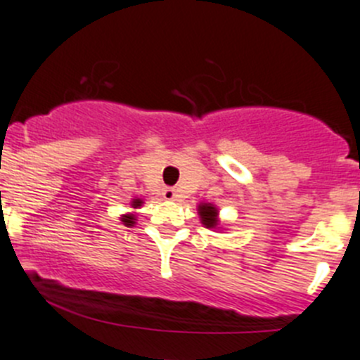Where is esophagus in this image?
Returning <instances> with one entry per match:
<instances>
[{
    "mask_svg": "<svg viewBox=\"0 0 360 360\" xmlns=\"http://www.w3.org/2000/svg\"><path fill=\"white\" fill-rule=\"evenodd\" d=\"M164 198L165 200H176L177 198L176 189H174V188H165L164 189Z\"/></svg>",
    "mask_w": 360,
    "mask_h": 360,
    "instance_id": "34e87169",
    "label": "esophagus"
}]
</instances>
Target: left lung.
<instances>
[{
	"mask_svg": "<svg viewBox=\"0 0 360 360\" xmlns=\"http://www.w3.org/2000/svg\"><path fill=\"white\" fill-rule=\"evenodd\" d=\"M198 213L201 217V222H203L207 227H215L217 225V208L213 207L210 203H203L200 205L198 208Z\"/></svg>",
	"mask_w": 360,
	"mask_h": 360,
	"instance_id": "1",
	"label": "left lung"
}]
</instances>
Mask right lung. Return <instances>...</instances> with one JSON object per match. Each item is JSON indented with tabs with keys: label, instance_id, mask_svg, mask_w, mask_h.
I'll list each match as a JSON object with an SVG mask.
<instances>
[{
	"label": "right lung",
	"instance_id": "obj_1",
	"mask_svg": "<svg viewBox=\"0 0 360 360\" xmlns=\"http://www.w3.org/2000/svg\"><path fill=\"white\" fill-rule=\"evenodd\" d=\"M141 205V200H135L133 201V208H138ZM122 222H124L126 225H131V224H135V217L133 215H124L122 217Z\"/></svg>",
	"mask_w": 360,
	"mask_h": 360
}]
</instances>
